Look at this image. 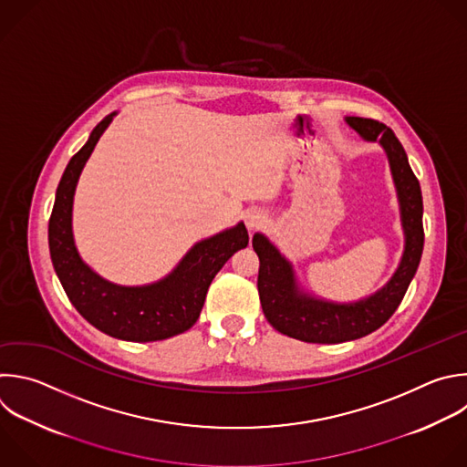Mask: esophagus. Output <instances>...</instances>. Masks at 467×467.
Segmentation results:
<instances>
[{"mask_svg": "<svg viewBox=\"0 0 467 467\" xmlns=\"http://www.w3.org/2000/svg\"><path fill=\"white\" fill-rule=\"evenodd\" d=\"M244 222H245L249 231H258V229H262L265 225V214L262 211H258V209H251V211L245 213Z\"/></svg>", "mask_w": 467, "mask_h": 467, "instance_id": "esophagus-1", "label": "esophagus"}]
</instances>
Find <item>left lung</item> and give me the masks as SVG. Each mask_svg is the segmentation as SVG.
I'll use <instances>...</instances> for the list:
<instances>
[{
  "label": "left lung",
  "instance_id": "8db88e82",
  "mask_svg": "<svg viewBox=\"0 0 467 467\" xmlns=\"http://www.w3.org/2000/svg\"><path fill=\"white\" fill-rule=\"evenodd\" d=\"M347 122L367 140H378L387 155L398 189L405 251L398 271L376 295L354 304H332L300 293L289 262L262 234L253 236L260 258L258 295L267 323L280 334L306 343H343L383 327L403 300L423 251V202L420 182L390 128L374 119L348 117Z\"/></svg>",
  "mask_w": 467,
  "mask_h": 467
}]
</instances>
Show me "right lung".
<instances>
[{
  "mask_svg": "<svg viewBox=\"0 0 467 467\" xmlns=\"http://www.w3.org/2000/svg\"><path fill=\"white\" fill-rule=\"evenodd\" d=\"M113 115L109 113L95 126L58 183L49 218L51 260L71 304L97 330L122 341H161L194 327L214 275L238 249L247 247L249 234L245 225L238 223L196 244L167 278L150 285L124 287L93 273L80 260L73 242V194L88 158Z\"/></svg>",
  "mask_w": 467,
  "mask_h": 467,
  "instance_id": "right-lung-1",
  "label": "right lung"
}]
</instances>
